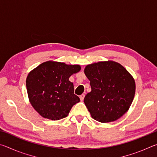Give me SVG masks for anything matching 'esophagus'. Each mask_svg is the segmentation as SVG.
I'll use <instances>...</instances> for the list:
<instances>
[{
    "instance_id": "esophagus-1",
    "label": "esophagus",
    "mask_w": 157,
    "mask_h": 157,
    "mask_svg": "<svg viewBox=\"0 0 157 157\" xmlns=\"http://www.w3.org/2000/svg\"><path fill=\"white\" fill-rule=\"evenodd\" d=\"M85 95L84 94H82L80 96H79V98H80V100L81 101H83L84 100V98Z\"/></svg>"
}]
</instances>
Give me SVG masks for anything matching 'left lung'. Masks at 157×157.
Masks as SVG:
<instances>
[{
  "label": "left lung",
  "instance_id": "left-lung-1",
  "mask_svg": "<svg viewBox=\"0 0 157 157\" xmlns=\"http://www.w3.org/2000/svg\"><path fill=\"white\" fill-rule=\"evenodd\" d=\"M84 73L91 91L84 99L91 117L100 123L113 122L125 113L134 100L136 84L121 63L108 60L87 65Z\"/></svg>",
  "mask_w": 157,
  "mask_h": 157
}]
</instances>
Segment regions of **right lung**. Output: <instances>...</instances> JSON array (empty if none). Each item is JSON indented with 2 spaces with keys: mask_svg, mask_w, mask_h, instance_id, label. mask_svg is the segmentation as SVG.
Listing matches in <instances>:
<instances>
[{
  "mask_svg": "<svg viewBox=\"0 0 157 157\" xmlns=\"http://www.w3.org/2000/svg\"><path fill=\"white\" fill-rule=\"evenodd\" d=\"M81 66L48 61L28 73L26 88L31 105L43 118L57 121L65 118L80 100L74 94L69 78Z\"/></svg>",
  "mask_w": 157,
  "mask_h": 157,
  "instance_id": "obj_1",
  "label": "right lung"
}]
</instances>
